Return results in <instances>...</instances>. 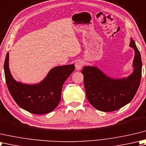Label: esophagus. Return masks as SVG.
Segmentation results:
<instances>
[{
  "instance_id": "34e87169",
  "label": "esophagus",
  "mask_w": 146,
  "mask_h": 146,
  "mask_svg": "<svg viewBox=\"0 0 146 146\" xmlns=\"http://www.w3.org/2000/svg\"><path fill=\"white\" fill-rule=\"evenodd\" d=\"M84 65V62H83V61L79 60H77L76 64H75V66H76V69L77 70H80L82 68V65Z\"/></svg>"
}]
</instances>
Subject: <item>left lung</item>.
<instances>
[{"label": "left lung", "mask_w": 146, "mask_h": 146, "mask_svg": "<svg viewBox=\"0 0 146 146\" xmlns=\"http://www.w3.org/2000/svg\"><path fill=\"white\" fill-rule=\"evenodd\" d=\"M129 46L134 50L133 72L127 77L113 78L96 66H85L84 76L86 97L91 105L100 111H113L129 103L139 87L142 75L141 53L130 38Z\"/></svg>", "instance_id": "obj_1"}]
</instances>
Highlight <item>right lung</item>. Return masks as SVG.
<instances>
[{"label":"right lung","mask_w":146,"mask_h":146,"mask_svg":"<svg viewBox=\"0 0 146 146\" xmlns=\"http://www.w3.org/2000/svg\"><path fill=\"white\" fill-rule=\"evenodd\" d=\"M9 55L7 53L4 62L5 81L12 97L19 106L33 114L41 115L52 111L61 99L64 82L75 70L74 64L53 67L39 83L25 84L16 81L9 65Z\"/></svg>","instance_id":"1"}]
</instances>
